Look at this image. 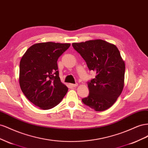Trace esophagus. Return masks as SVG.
<instances>
[{"label":"esophagus","mask_w":148,"mask_h":148,"mask_svg":"<svg viewBox=\"0 0 148 148\" xmlns=\"http://www.w3.org/2000/svg\"><path fill=\"white\" fill-rule=\"evenodd\" d=\"M71 86L73 87H75L78 86V84H71Z\"/></svg>","instance_id":"esophagus-1"}]
</instances>
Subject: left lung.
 Wrapping results in <instances>:
<instances>
[{
  "label": "left lung",
  "mask_w": 148,
  "mask_h": 148,
  "mask_svg": "<svg viewBox=\"0 0 148 148\" xmlns=\"http://www.w3.org/2000/svg\"><path fill=\"white\" fill-rule=\"evenodd\" d=\"M73 46L88 69L96 73L95 78L88 82L89 94L82 102L97 112L111 107L124 87L125 64L119 49L100 39L73 43Z\"/></svg>",
  "instance_id": "obj_1"
}]
</instances>
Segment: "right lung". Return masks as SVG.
Here are the masks:
<instances>
[{
    "instance_id": "obj_1",
    "label": "right lung",
    "mask_w": 148,
    "mask_h": 148,
    "mask_svg": "<svg viewBox=\"0 0 148 148\" xmlns=\"http://www.w3.org/2000/svg\"><path fill=\"white\" fill-rule=\"evenodd\" d=\"M70 43H36L23 54L20 62L19 84L25 97L40 109L60 103L68 90L61 82L57 61Z\"/></svg>"
}]
</instances>
